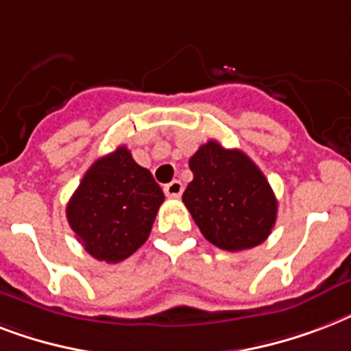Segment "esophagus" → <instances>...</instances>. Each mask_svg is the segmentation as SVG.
Wrapping results in <instances>:
<instances>
[{
  "mask_svg": "<svg viewBox=\"0 0 351 351\" xmlns=\"http://www.w3.org/2000/svg\"><path fill=\"white\" fill-rule=\"evenodd\" d=\"M182 191H184V186H182L180 180H173L169 182L167 186H164L165 197H169V198H178L182 195Z\"/></svg>",
  "mask_w": 351,
  "mask_h": 351,
  "instance_id": "esophagus-1",
  "label": "esophagus"
}]
</instances>
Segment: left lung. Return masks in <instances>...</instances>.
I'll use <instances>...</instances> for the list:
<instances>
[{"label": "left lung", "mask_w": 351, "mask_h": 351, "mask_svg": "<svg viewBox=\"0 0 351 351\" xmlns=\"http://www.w3.org/2000/svg\"><path fill=\"white\" fill-rule=\"evenodd\" d=\"M189 167L193 180L182 200L211 244L242 251L269 237L277 220V198L247 154L209 140L189 158Z\"/></svg>", "instance_id": "1"}]
</instances>
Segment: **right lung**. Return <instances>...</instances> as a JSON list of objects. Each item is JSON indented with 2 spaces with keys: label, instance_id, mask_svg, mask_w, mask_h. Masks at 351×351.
Returning <instances> with one entry per match:
<instances>
[{
  "label": "right lung",
  "instance_id": "1",
  "mask_svg": "<svg viewBox=\"0 0 351 351\" xmlns=\"http://www.w3.org/2000/svg\"><path fill=\"white\" fill-rule=\"evenodd\" d=\"M162 202L151 171L120 145L85 173L67 204V220L90 256L117 264L147 240Z\"/></svg>",
  "mask_w": 351,
  "mask_h": 351
}]
</instances>
